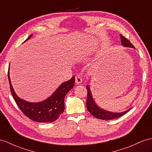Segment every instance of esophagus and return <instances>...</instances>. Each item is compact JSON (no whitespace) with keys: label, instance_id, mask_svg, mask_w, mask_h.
I'll list each match as a JSON object with an SVG mask.
<instances>
[{"label":"esophagus","instance_id":"esophagus-1","mask_svg":"<svg viewBox=\"0 0 152 152\" xmlns=\"http://www.w3.org/2000/svg\"><path fill=\"white\" fill-rule=\"evenodd\" d=\"M82 79H81V77L80 75H76L75 76V83L77 84H79L82 83Z\"/></svg>","mask_w":152,"mask_h":152}]
</instances>
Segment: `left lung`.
<instances>
[{
	"label": "left lung",
	"instance_id": "left-lung-1",
	"mask_svg": "<svg viewBox=\"0 0 152 152\" xmlns=\"http://www.w3.org/2000/svg\"><path fill=\"white\" fill-rule=\"evenodd\" d=\"M121 44L124 47H128V48H134V46L132 45V44L129 41V40L125 38L122 35H121ZM86 89L88 91V95H87V101H86V107L87 110L89 111L92 115L94 116L97 119H102V120H112L116 119V118L120 117L123 116V115L126 113L130 109H128L126 111H124L123 112L120 113H115V112H111L102 109L96 104L95 102L93 99L91 95V92L90 90V88L89 85L86 86Z\"/></svg>",
	"mask_w": 152,
	"mask_h": 152
}]
</instances>
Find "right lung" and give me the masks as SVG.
I'll return each mask as SVG.
<instances>
[{"label":"right lung","mask_w":152,"mask_h":152,"mask_svg":"<svg viewBox=\"0 0 152 152\" xmlns=\"http://www.w3.org/2000/svg\"><path fill=\"white\" fill-rule=\"evenodd\" d=\"M33 35H30L25 40L27 41ZM8 79L10 90L18 108L29 119L38 123H51L56 121L64 111V97L68 92L72 90L75 84V77L62 83L50 97L44 101L38 102H30L18 97L15 92L10 77V66Z\"/></svg>","instance_id":"right-lung-1"}]
</instances>
